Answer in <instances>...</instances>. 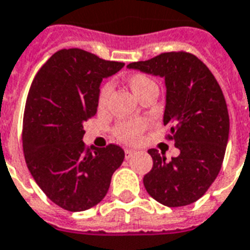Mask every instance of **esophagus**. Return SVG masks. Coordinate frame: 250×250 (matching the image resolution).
Here are the masks:
<instances>
[{"mask_svg":"<svg viewBox=\"0 0 250 250\" xmlns=\"http://www.w3.org/2000/svg\"><path fill=\"white\" fill-rule=\"evenodd\" d=\"M125 159H130V158H131V156H132V155H134V153H135V151H134V149H130V148H125Z\"/></svg>","mask_w":250,"mask_h":250,"instance_id":"1","label":"esophagus"}]
</instances>
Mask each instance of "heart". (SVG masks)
<instances>
[{"mask_svg":"<svg viewBox=\"0 0 250 250\" xmlns=\"http://www.w3.org/2000/svg\"><path fill=\"white\" fill-rule=\"evenodd\" d=\"M128 84H130L131 90L138 98L143 95L144 92L149 90V88L158 87L156 83L153 82L152 79L148 78L144 74H132L128 77ZM112 91V86L111 83H104L99 90L98 94V107L99 108H104L107 106V102L110 98V94ZM146 122L143 120H128V122H122L118 123L114 128V135L115 138L120 142L127 144L138 143L142 138L144 128H146Z\"/></svg>","mask_w":250,"mask_h":250,"instance_id":"b5f03b06","label":"heart"}]
</instances>
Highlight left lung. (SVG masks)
Wrapping results in <instances>:
<instances>
[{
  "label": "left lung",
  "instance_id": "8db88e82",
  "mask_svg": "<svg viewBox=\"0 0 250 250\" xmlns=\"http://www.w3.org/2000/svg\"><path fill=\"white\" fill-rule=\"evenodd\" d=\"M127 67L164 79L163 123L180 153L171 160L149 149L152 169L143 183L148 195L167 207L199 200L217 177L229 138V115L219 83L189 53H163Z\"/></svg>",
  "mask_w": 250,
  "mask_h": 250
}]
</instances>
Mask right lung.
Segmentation results:
<instances>
[{
	"label": "right lung",
	"instance_id": "add662e5",
	"mask_svg": "<svg viewBox=\"0 0 250 250\" xmlns=\"http://www.w3.org/2000/svg\"><path fill=\"white\" fill-rule=\"evenodd\" d=\"M123 66L84 50L63 49L31 83L22 131L25 160L41 189L63 209L81 212L101 203L123 163L119 146L86 148L82 140L84 122L97 114L102 81Z\"/></svg>",
	"mask_w": 250,
	"mask_h": 250
}]
</instances>
